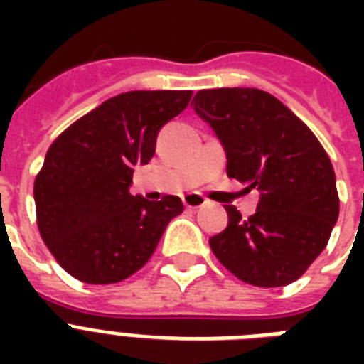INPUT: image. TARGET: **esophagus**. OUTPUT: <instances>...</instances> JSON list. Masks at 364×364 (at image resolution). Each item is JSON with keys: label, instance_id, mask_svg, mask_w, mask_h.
<instances>
[{"label": "esophagus", "instance_id": "esophagus-1", "mask_svg": "<svg viewBox=\"0 0 364 364\" xmlns=\"http://www.w3.org/2000/svg\"><path fill=\"white\" fill-rule=\"evenodd\" d=\"M183 204L187 205V208H191V210H198V208H202V205L208 204V200H205L202 194L191 193V194H185V196H183Z\"/></svg>", "mask_w": 364, "mask_h": 364}]
</instances>
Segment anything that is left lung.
Here are the masks:
<instances>
[{"label": "left lung", "mask_w": 364, "mask_h": 364, "mask_svg": "<svg viewBox=\"0 0 364 364\" xmlns=\"http://www.w3.org/2000/svg\"><path fill=\"white\" fill-rule=\"evenodd\" d=\"M193 104L227 153L228 177L259 193L247 219L227 205L228 225L210 238L211 251L249 285L293 283L327 247L338 219L328 154L293 111L259 88L200 90Z\"/></svg>", "instance_id": "left-lung-1"}]
</instances>
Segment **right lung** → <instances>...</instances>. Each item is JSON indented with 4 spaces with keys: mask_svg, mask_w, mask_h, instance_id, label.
<instances>
[{
    "mask_svg": "<svg viewBox=\"0 0 364 364\" xmlns=\"http://www.w3.org/2000/svg\"><path fill=\"white\" fill-rule=\"evenodd\" d=\"M191 90H134L105 100L48 147L33 185L48 251L82 283H119L145 266L179 196H132L134 168L153 159L159 130L188 105Z\"/></svg>",
    "mask_w": 364,
    "mask_h": 364,
    "instance_id": "add662e5",
    "label": "right lung"
}]
</instances>
